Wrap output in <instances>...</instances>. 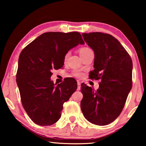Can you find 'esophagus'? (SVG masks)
Wrapping results in <instances>:
<instances>
[{"mask_svg":"<svg viewBox=\"0 0 146 146\" xmlns=\"http://www.w3.org/2000/svg\"><path fill=\"white\" fill-rule=\"evenodd\" d=\"M77 84H78V88H77V90H80V85H81L80 82L78 81Z\"/></svg>","mask_w":146,"mask_h":146,"instance_id":"obj_1","label":"esophagus"}]
</instances>
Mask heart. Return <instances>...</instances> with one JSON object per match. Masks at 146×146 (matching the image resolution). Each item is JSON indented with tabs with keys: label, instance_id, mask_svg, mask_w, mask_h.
<instances>
[{
	"label": "heart",
	"instance_id": "b5f03b06",
	"mask_svg": "<svg viewBox=\"0 0 146 146\" xmlns=\"http://www.w3.org/2000/svg\"><path fill=\"white\" fill-rule=\"evenodd\" d=\"M90 50L91 49H90L89 48H88V47H82V48H80V50H79L80 55V56L82 57L83 55H84L87 52L90 51ZM68 56V54H67L65 56V60H66ZM74 75L75 76L78 77V76H80V73L78 72H75L74 73Z\"/></svg>",
	"mask_w": 146,
	"mask_h": 146
}]
</instances>
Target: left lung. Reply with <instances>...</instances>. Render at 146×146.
Instances as JSON below:
<instances>
[{"mask_svg":"<svg viewBox=\"0 0 146 146\" xmlns=\"http://www.w3.org/2000/svg\"><path fill=\"white\" fill-rule=\"evenodd\" d=\"M82 36L95 55L94 70L89 78L100 82L97 90L82 84L81 110L90 122L106 125L119 116L124 106L132 87V60L120 42L109 34L83 33Z\"/></svg>","mask_w":146,"mask_h":146,"instance_id":"1","label":"left lung"}]
</instances>
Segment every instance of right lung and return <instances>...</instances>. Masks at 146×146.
I'll use <instances>...</instances> for the list:
<instances>
[{"instance_id": "right-lung-1", "label": "right lung", "mask_w": 146, "mask_h": 146, "mask_svg": "<svg viewBox=\"0 0 146 146\" xmlns=\"http://www.w3.org/2000/svg\"><path fill=\"white\" fill-rule=\"evenodd\" d=\"M84 44L78 32H49L20 54L17 83L24 109L36 124L50 125L60 118L64 103L76 90L77 82L72 78L56 86L50 80L52 70L63 66L70 50Z\"/></svg>"}]
</instances>
